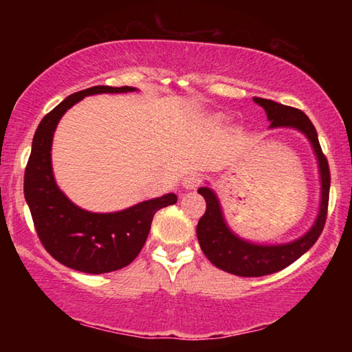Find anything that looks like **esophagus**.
<instances>
[{
	"mask_svg": "<svg viewBox=\"0 0 352 352\" xmlns=\"http://www.w3.org/2000/svg\"><path fill=\"white\" fill-rule=\"evenodd\" d=\"M182 184H183L184 189H189V190L197 189L200 184H201V178L199 175H195V174H190V175L183 178V183Z\"/></svg>",
	"mask_w": 352,
	"mask_h": 352,
	"instance_id": "esophagus-1",
	"label": "esophagus"
}]
</instances>
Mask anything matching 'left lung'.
I'll use <instances>...</instances> for the list:
<instances>
[{
  "label": "left lung",
  "instance_id": "obj_1",
  "mask_svg": "<svg viewBox=\"0 0 352 352\" xmlns=\"http://www.w3.org/2000/svg\"><path fill=\"white\" fill-rule=\"evenodd\" d=\"M254 102L264 107L267 118L270 119V127H294L301 130L318 158L321 175V205L318 217L307 233L290 243L284 245H256L242 241L226 226L219 200L210 188H200L199 194L206 201V211L200 217L197 225V239L201 252L220 270L233 273L237 276H265L289 267L292 262L301 258L311 248L324 228L327 205H329L331 174L326 155L321 151L317 130L305 113L294 107L278 104L275 100L254 98Z\"/></svg>",
  "mask_w": 352,
  "mask_h": 352
}]
</instances>
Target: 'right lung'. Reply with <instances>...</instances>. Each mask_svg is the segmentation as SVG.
I'll list each match as a JSON object with an SVG mask.
<instances>
[{
  "label": "right lung",
  "instance_id": "add662e5",
  "mask_svg": "<svg viewBox=\"0 0 352 352\" xmlns=\"http://www.w3.org/2000/svg\"><path fill=\"white\" fill-rule=\"evenodd\" d=\"M135 90L98 85L77 91L47 113L35 130L25 170V199L41 245L69 269L91 275L124 269L144 247L155 212L177 201L175 194H166L119 212L94 214L71 204L52 175V135L63 113L90 94Z\"/></svg>",
  "mask_w": 352,
  "mask_h": 352
}]
</instances>
